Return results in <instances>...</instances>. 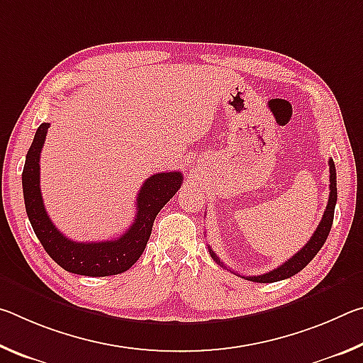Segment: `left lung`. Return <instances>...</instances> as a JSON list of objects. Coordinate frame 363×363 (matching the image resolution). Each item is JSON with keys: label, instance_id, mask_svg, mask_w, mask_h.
<instances>
[{"label": "left lung", "instance_id": "obj_1", "mask_svg": "<svg viewBox=\"0 0 363 363\" xmlns=\"http://www.w3.org/2000/svg\"><path fill=\"white\" fill-rule=\"evenodd\" d=\"M328 164H330V196H328V205H327V210H325L323 216L320 224L314 232V235L311 237V240L307 242L303 248H301L296 255H293L290 259L286 262L281 264L277 269L270 270L267 274H262V275H253V277H243L247 280L251 281H257V284H272V281H279V280H284V279H290L293 277L294 274H298L303 270L307 264H309L312 259H314V256L320 251V248L323 247L325 240H327L330 229H331V224H333V216H335V205H336V200H337V192H336V168H335V163L333 160H328ZM210 255L214 261L218 264H223L220 262L219 257L216 256V253L210 248ZM223 267H225L223 264Z\"/></svg>", "mask_w": 363, "mask_h": 363}]
</instances>
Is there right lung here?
<instances>
[{
    "label": "right lung",
    "mask_w": 363,
    "mask_h": 363,
    "mask_svg": "<svg viewBox=\"0 0 363 363\" xmlns=\"http://www.w3.org/2000/svg\"><path fill=\"white\" fill-rule=\"evenodd\" d=\"M49 123H41L30 145L22 173L23 200L30 224L46 253L67 272L86 277H107L130 269L144 253L152 225L160 210L173 199L182 184V173H158L150 176L138 194L136 216L120 238L107 242L79 243L67 238L49 219L40 189V155Z\"/></svg>",
    "instance_id": "obj_1"
}]
</instances>
